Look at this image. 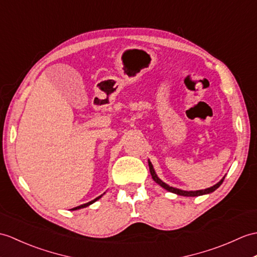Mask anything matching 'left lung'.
Listing matches in <instances>:
<instances>
[{
  "instance_id": "left-lung-1",
  "label": "left lung",
  "mask_w": 257,
  "mask_h": 257,
  "mask_svg": "<svg viewBox=\"0 0 257 257\" xmlns=\"http://www.w3.org/2000/svg\"><path fill=\"white\" fill-rule=\"evenodd\" d=\"M149 169H150V173H151V176L153 178V181L158 183L160 186H162L163 188H165L166 190H169V192L171 193H174V194H177V195H181V196H186V197H195V196H201V195H205V194H209V193H212L216 190L220 185L222 184L224 177L222 178L221 181H220L219 183H217L216 185H213L212 187H209V188H206V189H202V190H196V192H187V190H182V189H177V188H174V187H171L169 186L168 184H165L164 182H162L160 180V178L157 176L156 172H154V169L153 166L151 164L150 161H149Z\"/></svg>"
}]
</instances>
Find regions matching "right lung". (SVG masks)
Returning a JSON list of instances; mask_svg holds the SVG:
<instances>
[{
	"mask_svg": "<svg viewBox=\"0 0 257 257\" xmlns=\"http://www.w3.org/2000/svg\"><path fill=\"white\" fill-rule=\"evenodd\" d=\"M101 196H98L97 198H95L94 200H92V201H89V202H87V204H84V205H81V206H77V207H75V208H73V209H71V210H76V209H81V208H85V207H87V206H89L91 204H93V202H95L96 201L97 199H99Z\"/></svg>",
	"mask_w": 257,
	"mask_h": 257,
	"instance_id": "obj_1",
	"label": "right lung"
}]
</instances>
